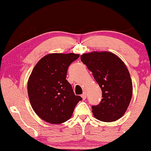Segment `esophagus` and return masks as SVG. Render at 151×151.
<instances>
[{"label": "esophagus", "instance_id": "obj_1", "mask_svg": "<svg viewBox=\"0 0 151 151\" xmlns=\"http://www.w3.org/2000/svg\"><path fill=\"white\" fill-rule=\"evenodd\" d=\"M81 97H82V99H86V92H84L82 93V94H81Z\"/></svg>", "mask_w": 151, "mask_h": 151}]
</instances>
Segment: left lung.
<instances>
[{
    "instance_id": "8db88e82",
    "label": "left lung",
    "mask_w": 151,
    "mask_h": 151,
    "mask_svg": "<svg viewBox=\"0 0 151 151\" xmlns=\"http://www.w3.org/2000/svg\"><path fill=\"white\" fill-rule=\"evenodd\" d=\"M81 61L92 72L102 91L99 104L92 106L96 119L111 122L124 116L129 107L133 84L124 62L110 52H92L81 55Z\"/></svg>"
}]
</instances>
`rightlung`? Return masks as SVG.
I'll return each instance as SVG.
<instances>
[{
  "mask_svg": "<svg viewBox=\"0 0 151 151\" xmlns=\"http://www.w3.org/2000/svg\"><path fill=\"white\" fill-rule=\"evenodd\" d=\"M79 55H47L35 66L27 82V93L34 111L40 119L53 124L70 119L82 98L74 94L67 77V69Z\"/></svg>",
  "mask_w": 151,
  "mask_h": 151,
  "instance_id": "add662e5",
  "label": "right lung"
}]
</instances>
